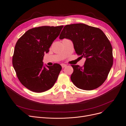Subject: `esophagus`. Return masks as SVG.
Instances as JSON below:
<instances>
[{
    "instance_id": "obj_1",
    "label": "esophagus",
    "mask_w": 126,
    "mask_h": 126,
    "mask_svg": "<svg viewBox=\"0 0 126 126\" xmlns=\"http://www.w3.org/2000/svg\"><path fill=\"white\" fill-rule=\"evenodd\" d=\"M66 66H67V65L64 64H61V66H62V68H64V67H65Z\"/></svg>"
}]
</instances>
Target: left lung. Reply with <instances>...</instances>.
<instances>
[{"mask_svg": "<svg viewBox=\"0 0 126 126\" xmlns=\"http://www.w3.org/2000/svg\"><path fill=\"white\" fill-rule=\"evenodd\" d=\"M73 42L76 53L85 58L84 65H71L70 79L78 88L91 90L106 80L113 62L112 47L109 39L100 29L83 23L65 25L59 37Z\"/></svg>", "mask_w": 126, "mask_h": 126, "instance_id": "left-lung-1", "label": "left lung"}]
</instances>
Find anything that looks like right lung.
Wrapping results in <instances>:
<instances>
[{
	"instance_id": "1",
	"label": "right lung",
	"mask_w": 126,
	"mask_h": 126,
	"mask_svg": "<svg viewBox=\"0 0 126 126\" xmlns=\"http://www.w3.org/2000/svg\"><path fill=\"white\" fill-rule=\"evenodd\" d=\"M63 28V25L34 28L18 40L12 63L19 81L26 88L39 93L50 89L56 83L61 66L55 63L45 68L42 61Z\"/></svg>"
}]
</instances>
